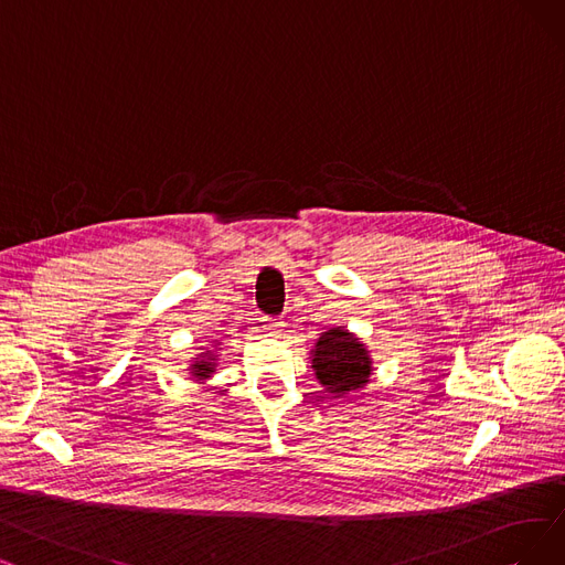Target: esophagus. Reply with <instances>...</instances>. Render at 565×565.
<instances>
[{
	"label": "esophagus",
	"mask_w": 565,
	"mask_h": 565,
	"mask_svg": "<svg viewBox=\"0 0 565 565\" xmlns=\"http://www.w3.org/2000/svg\"><path fill=\"white\" fill-rule=\"evenodd\" d=\"M285 327V322H280V320H264V329L270 333V335H276V338H280L282 335V329Z\"/></svg>",
	"instance_id": "esophagus-1"
}]
</instances>
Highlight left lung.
<instances>
[{
    "label": "left lung",
    "mask_w": 565,
    "mask_h": 565,
    "mask_svg": "<svg viewBox=\"0 0 565 565\" xmlns=\"http://www.w3.org/2000/svg\"><path fill=\"white\" fill-rule=\"evenodd\" d=\"M310 361L324 394L333 398H343L356 390H364L373 375L369 348L343 327H333L320 333L318 343L310 350Z\"/></svg>",
    "instance_id": "left-lung-1"
}]
</instances>
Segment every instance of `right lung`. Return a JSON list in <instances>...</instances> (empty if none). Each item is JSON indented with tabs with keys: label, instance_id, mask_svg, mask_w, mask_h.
Instances as JSON below:
<instances>
[{
	"label": "right lung",
	"instance_id": "obj_1",
	"mask_svg": "<svg viewBox=\"0 0 565 565\" xmlns=\"http://www.w3.org/2000/svg\"><path fill=\"white\" fill-rule=\"evenodd\" d=\"M215 369H217V352H215V350H206V352L196 354V356L192 359V364H190V373H192V377H196L199 382L211 380V375L215 373Z\"/></svg>",
	"mask_w": 565,
	"mask_h": 565
}]
</instances>
